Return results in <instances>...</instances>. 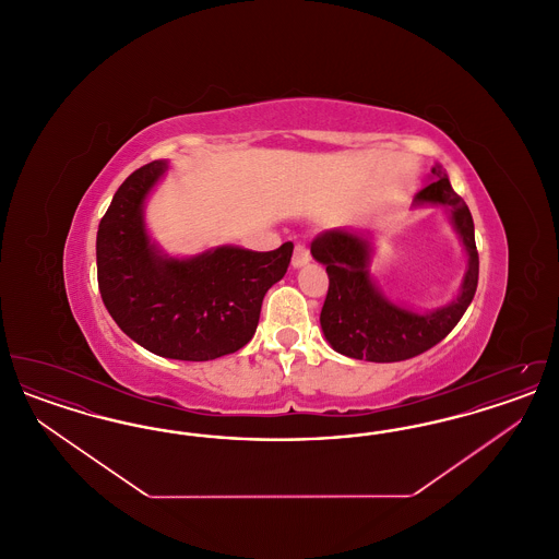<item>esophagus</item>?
Returning a JSON list of instances; mask_svg holds the SVG:
<instances>
[{
    "label": "esophagus",
    "mask_w": 559,
    "mask_h": 559,
    "mask_svg": "<svg viewBox=\"0 0 559 559\" xmlns=\"http://www.w3.org/2000/svg\"><path fill=\"white\" fill-rule=\"evenodd\" d=\"M310 260H312V258H310V249H308L306 245H295L292 260L293 267L306 266Z\"/></svg>",
    "instance_id": "obj_1"
}]
</instances>
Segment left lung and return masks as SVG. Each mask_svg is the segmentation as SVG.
<instances>
[{"label":"left lung","mask_w":559,"mask_h":559,"mask_svg":"<svg viewBox=\"0 0 559 559\" xmlns=\"http://www.w3.org/2000/svg\"><path fill=\"white\" fill-rule=\"evenodd\" d=\"M436 178L415 194V205H444L467 251V272L461 293L444 308L427 314L411 312L385 299L372 283L371 242L344 228L320 233L312 240V258L326 266L329 292L320 326L331 347L344 356L369 362H400L440 344L465 314L478 289L479 260L474 219L465 201L452 190L442 165Z\"/></svg>","instance_id":"8db88e82"}]
</instances>
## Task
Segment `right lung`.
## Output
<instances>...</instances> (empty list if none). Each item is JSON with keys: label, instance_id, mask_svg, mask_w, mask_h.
I'll return each instance as SVG.
<instances>
[{"label": "right lung", "instance_id": "right-lung-1", "mask_svg": "<svg viewBox=\"0 0 559 559\" xmlns=\"http://www.w3.org/2000/svg\"><path fill=\"white\" fill-rule=\"evenodd\" d=\"M167 163L153 160L115 192L98 226V287L108 314L148 352L203 362L251 342L267 289L292 262L293 242L274 251L217 247L178 260L148 239L144 201Z\"/></svg>", "mask_w": 559, "mask_h": 559}]
</instances>
